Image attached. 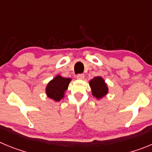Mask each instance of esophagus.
Instances as JSON below:
<instances>
[{
	"mask_svg": "<svg viewBox=\"0 0 152 152\" xmlns=\"http://www.w3.org/2000/svg\"><path fill=\"white\" fill-rule=\"evenodd\" d=\"M77 79H84V74H78L77 75Z\"/></svg>",
	"mask_w": 152,
	"mask_h": 152,
	"instance_id": "obj_1",
	"label": "esophagus"
}]
</instances>
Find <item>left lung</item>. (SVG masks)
I'll return each instance as SVG.
<instances>
[{
    "label": "left lung",
    "instance_id": "left-lung-1",
    "mask_svg": "<svg viewBox=\"0 0 152 152\" xmlns=\"http://www.w3.org/2000/svg\"><path fill=\"white\" fill-rule=\"evenodd\" d=\"M90 86L92 89V94L100 99L105 96L108 92V88L104 80L100 77H95L90 81Z\"/></svg>",
    "mask_w": 152,
    "mask_h": 152
}]
</instances>
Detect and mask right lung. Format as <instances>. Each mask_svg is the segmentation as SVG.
<instances>
[{
    "label": "right lung",
    "mask_w": 152,
    "mask_h": 152,
    "mask_svg": "<svg viewBox=\"0 0 152 152\" xmlns=\"http://www.w3.org/2000/svg\"><path fill=\"white\" fill-rule=\"evenodd\" d=\"M70 81V78H65L58 75L47 85L46 94L48 96L56 101H59L64 96V91L68 88Z\"/></svg>",
    "instance_id": "right-lung-1"
}]
</instances>
